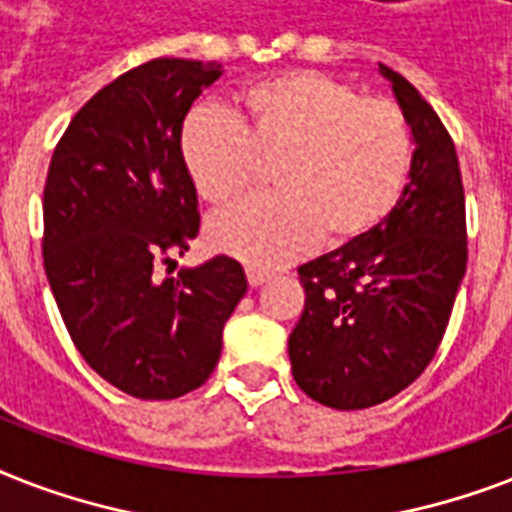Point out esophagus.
I'll use <instances>...</instances> for the list:
<instances>
[{
    "instance_id": "obj_1",
    "label": "esophagus",
    "mask_w": 512,
    "mask_h": 512,
    "mask_svg": "<svg viewBox=\"0 0 512 512\" xmlns=\"http://www.w3.org/2000/svg\"><path fill=\"white\" fill-rule=\"evenodd\" d=\"M268 279H271V273L268 271H260V268H247L249 287H260V284H265Z\"/></svg>"
}]
</instances>
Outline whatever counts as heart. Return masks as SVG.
<instances>
[{
	"label": "heart",
	"instance_id": "obj_1",
	"mask_svg": "<svg viewBox=\"0 0 512 512\" xmlns=\"http://www.w3.org/2000/svg\"><path fill=\"white\" fill-rule=\"evenodd\" d=\"M239 122L196 111L180 154L204 201L223 207L276 162L279 193L249 199L209 223V244L255 268H279L324 239L345 244L374 231L404 196L414 164L409 119L393 100L361 98L319 71L249 84Z\"/></svg>",
	"mask_w": 512,
	"mask_h": 512
}]
</instances>
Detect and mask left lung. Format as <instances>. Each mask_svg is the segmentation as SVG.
Wrapping results in <instances>:
<instances>
[{"mask_svg": "<svg viewBox=\"0 0 512 512\" xmlns=\"http://www.w3.org/2000/svg\"><path fill=\"white\" fill-rule=\"evenodd\" d=\"M414 164L374 231L297 268L305 308L289 335L292 374L332 409H366L409 388L433 361L468 265L457 148L428 100L393 68Z\"/></svg>", "mask_w": 512, "mask_h": 512, "instance_id": "obj_1", "label": "left lung"}]
</instances>
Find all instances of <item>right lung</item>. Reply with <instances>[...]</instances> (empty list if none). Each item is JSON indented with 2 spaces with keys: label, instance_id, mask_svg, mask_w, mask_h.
<instances>
[{
  "label": "right lung",
  "instance_id": "1",
  "mask_svg": "<svg viewBox=\"0 0 512 512\" xmlns=\"http://www.w3.org/2000/svg\"><path fill=\"white\" fill-rule=\"evenodd\" d=\"M220 74L217 60L130 68L76 111L44 183V273L68 335L103 380L146 401L209 380L225 321L247 295L244 268L228 255L175 279L156 273L199 233L180 132Z\"/></svg>",
  "mask_w": 512,
  "mask_h": 512
}]
</instances>
